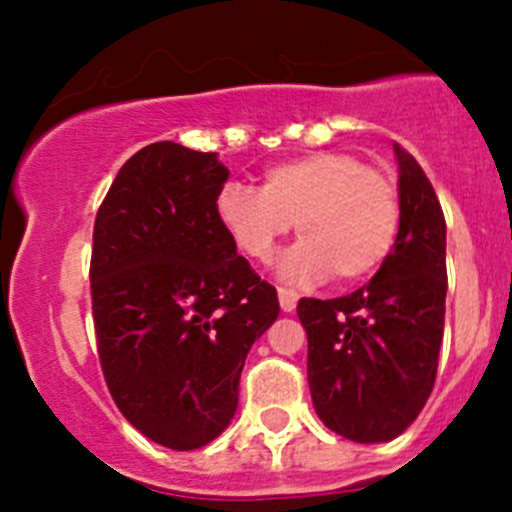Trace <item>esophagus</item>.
I'll return each mask as SVG.
<instances>
[{
    "label": "esophagus",
    "mask_w": 512,
    "mask_h": 512,
    "mask_svg": "<svg viewBox=\"0 0 512 512\" xmlns=\"http://www.w3.org/2000/svg\"><path fill=\"white\" fill-rule=\"evenodd\" d=\"M277 295H279V307H282L284 312L295 310L297 300H300V297H297V292H292V289H284V287L277 289Z\"/></svg>",
    "instance_id": "esophagus-1"
}]
</instances>
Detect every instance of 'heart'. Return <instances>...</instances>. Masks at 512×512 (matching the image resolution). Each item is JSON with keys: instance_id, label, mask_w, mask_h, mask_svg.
<instances>
[{"instance_id": "obj_1", "label": "heart", "mask_w": 512, "mask_h": 512, "mask_svg": "<svg viewBox=\"0 0 512 512\" xmlns=\"http://www.w3.org/2000/svg\"><path fill=\"white\" fill-rule=\"evenodd\" d=\"M225 233L253 261H269L297 228L302 241L279 261V277L295 284L328 274L341 284L379 269L400 233L395 176L343 151H318L266 169L261 189L228 182L215 200Z\"/></svg>"}]
</instances>
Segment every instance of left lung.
<instances>
[{"mask_svg":"<svg viewBox=\"0 0 512 512\" xmlns=\"http://www.w3.org/2000/svg\"><path fill=\"white\" fill-rule=\"evenodd\" d=\"M395 148L402 220L372 282L336 300L302 297L307 382L318 418L356 443L408 431L431 395L446 315V220L428 176Z\"/></svg>","mask_w":512,"mask_h":512,"instance_id":"1","label":"left lung"}]
</instances>
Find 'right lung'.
Masks as SVG:
<instances>
[{
	"instance_id": "right-lung-1",
	"label": "right lung",
	"mask_w": 512,
	"mask_h": 512,
	"mask_svg": "<svg viewBox=\"0 0 512 512\" xmlns=\"http://www.w3.org/2000/svg\"><path fill=\"white\" fill-rule=\"evenodd\" d=\"M228 176L217 153L151 143L117 171L94 220L104 379L128 423L174 451L228 428L248 351L279 315L277 289L217 220Z\"/></svg>"
}]
</instances>
